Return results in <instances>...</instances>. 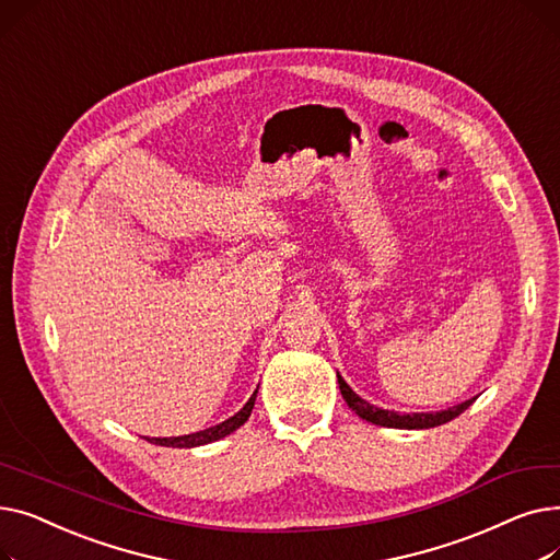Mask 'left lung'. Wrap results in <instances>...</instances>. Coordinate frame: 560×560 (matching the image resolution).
Instances as JSON below:
<instances>
[{
  "label": "left lung",
  "mask_w": 560,
  "mask_h": 560,
  "mask_svg": "<svg viewBox=\"0 0 560 560\" xmlns=\"http://www.w3.org/2000/svg\"><path fill=\"white\" fill-rule=\"evenodd\" d=\"M336 374H338V386H340V393H342V399L347 401V406L365 422L388 427V429H433V427H440V424L458 418L463 410L475 401V399H467L447 410H435V413H397V410H386V408H378V406L365 401L363 397H359L347 386V381L340 376V372H336Z\"/></svg>",
  "instance_id": "8db88e82"
}]
</instances>
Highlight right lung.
I'll use <instances>...</instances> for the list:
<instances>
[{
  "mask_svg": "<svg viewBox=\"0 0 560 560\" xmlns=\"http://www.w3.org/2000/svg\"><path fill=\"white\" fill-rule=\"evenodd\" d=\"M256 395H258V388L254 390V395L249 397V401L238 410V413L231 416L229 420L215 424V427H209L203 431H197V433H188V435H174V438H147L150 443L154 445H161V447H179V450H192V447H199V445H209V443H215V440L220 438H226L229 433H233L235 429H241L249 416H252V408H254V401H256Z\"/></svg>",
  "mask_w": 560,
  "mask_h": 560,
  "instance_id": "1",
  "label": "right lung"
}]
</instances>
